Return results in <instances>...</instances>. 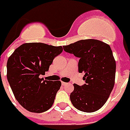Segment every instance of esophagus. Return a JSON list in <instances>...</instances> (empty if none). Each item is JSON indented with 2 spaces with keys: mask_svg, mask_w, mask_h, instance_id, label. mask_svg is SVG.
Returning a JSON list of instances; mask_svg holds the SVG:
<instances>
[{
  "mask_svg": "<svg viewBox=\"0 0 130 130\" xmlns=\"http://www.w3.org/2000/svg\"><path fill=\"white\" fill-rule=\"evenodd\" d=\"M61 84H62V85H63V86H64V85H66L67 83H65V82H61Z\"/></svg>",
  "mask_w": 130,
  "mask_h": 130,
  "instance_id": "obj_1",
  "label": "esophagus"
}]
</instances>
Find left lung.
<instances>
[{
  "label": "left lung",
  "instance_id": "8db88e82",
  "mask_svg": "<svg viewBox=\"0 0 130 130\" xmlns=\"http://www.w3.org/2000/svg\"><path fill=\"white\" fill-rule=\"evenodd\" d=\"M64 51L80 58L78 71L84 72L85 84H73L71 102L79 111L92 113L106 102L115 84L116 64L111 47L95 39L78 40L63 46Z\"/></svg>",
  "mask_w": 130,
  "mask_h": 130
}]
</instances>
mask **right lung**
I'll use <instances>...</instances> for the list:
<instances>
[{
  "label": "right lung",
  "instance_id": "1",
  "mask_svg": "<svg viewBox=\"0 0 130 130\" xmlns=\"http://www.w3.org/2000/svg\"><path fill=\"white\" fill-rule=\"evenodd\" d=\"M63 51L61 46L42 43L22 44L7 62V78L15 99L27 111L43 113L52 107L60 80H45L53 59Z\"/></svg>",
  "mask_w": 130,
  "mask_h": 130
}]
</instances>
